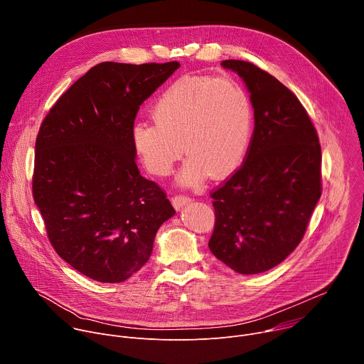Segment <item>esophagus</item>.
<instances>
[{"label": "esophagus", "instance_id": "34e87169", "mask_svg": "<svg viewBox=\"0 0 364 364\" xmlns=\"http://www.w3.org/2000/svg\"><path fill=\"white\" fill-rule=\"evenodd\" d=\"M190 201H191V198L188 196H184V194H177V196H174L171 198V203H173V205L176 207V209H181L183 205L188 204Z\"/></svg>", "mask_w": 364, "mask_h": 364}]
</instances>
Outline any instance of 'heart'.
I'll use <instances>...</instances> for the list:
<instances>
[{
	"mask_svg": "<svg viewBox=\"0 0 364 364\" xmlns=\"http://www.w3.org/2000/svg\"><path fill=\"white\" fill-rule=\"evenodd\" d=\"M151 117L154 124L132 127L134 149L157 177L168 176L184 151L188 157L178 177L184 186L233 173L252 138L250 99L230 76L177 79L155 100Z\"/></svg>",
	"mask_w": 364,
	"mask_h": 364,
	"instance_id": "obj_1",
	"label": "heart"
}]
</instances>
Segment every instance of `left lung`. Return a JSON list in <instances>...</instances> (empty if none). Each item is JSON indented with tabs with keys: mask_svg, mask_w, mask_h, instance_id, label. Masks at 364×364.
<instances>
[{
	"mask_svg": "<svg viewBox=\"0 0 364 364\" xmlns=\"http://www.w3.org/2000/svg\"><path fill=\"white\" fill-rule=\"evenodd\" d=\"M250 93L255 128L243 164L210 193L212 253L233 271L265 272L299 245L321 197V145L298 97L253 63L225 60Z\"/></svg>",
	"mask_w": 364,
	"mask_h": 364,
	"instance_id": "obj_1",
	"label": "left lung"
}]
</instances>
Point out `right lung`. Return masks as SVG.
I'll return each instance as SVG.
<instances>
[{
    "mask_svg": "<svg viewBox=\"0 0 364 364\" xmlns=\"http://www.w3.org/2000/svg\"><path fill=\"white\" fill-rule=\"evenodd\" d=\"M178 62H103L77 79L43 119L33 197L47 237L80 274L117 284L149 259L154 237L176 210L144 178L131 139L139 107Z\"/></svg>",
    "mask_w": 364,
    "mask_h": 364,
    "instance_id": "add662e5",
    "label": "right lung"
}]
</instances>
